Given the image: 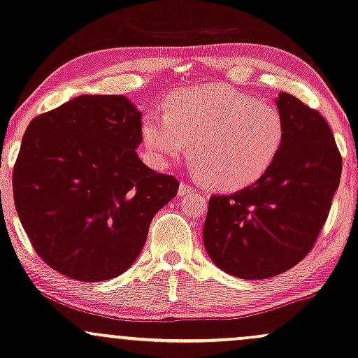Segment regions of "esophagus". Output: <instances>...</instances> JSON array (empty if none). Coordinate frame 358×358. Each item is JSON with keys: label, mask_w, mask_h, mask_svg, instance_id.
Returning <instances> with one entry per match:
<instances>
[{"label": "esophagus", "mask_w": 358, "mask_h": 358, "mask_svg": "<svg viewBox=\"0 0 358 358\" xmlns=\"http://www.w3.org/2000/svg\"><path fill=\"white\" fill-rule=\"evenodd\" d=\"M192 193H194V188L192 187V185H188L187 182L180 183V188H178L180 196H185V194H192Z\"/></svg>", "instance_id": "1"}]
</instances>
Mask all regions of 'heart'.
Instances as JSON below:
<instances>
[{"label":"heart","instance_id":"b5f03b06","mask_svg":"<svg viewBox=\"0 0 358 358\" xmlns=\"http://www.w3.org/2000/svg\"><path fill=\"white\" fill-rule=\"evenodd\" d=\"M142 142L148 162L166 169L192 148L194 173L210 187L236 192L256 183L282 148L278 108L224 87L196 85L166 101V114L147 112Z\"/></svg>","mask_w":358,"mask_h":358}]
</instances>
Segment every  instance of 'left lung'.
<instances>
[{
  "instance_id": "1",
  "label": "left lung",
  "mask_w": 358,
  "mask_h": 358,
  "mask_svg": "<svg viewBox=\"0 0 358 358\" xmlns=\"http://www.w3.org/2000/svg\"><path fill=\"white\" fill-rule=\"evenodd\" d=\"M275 106L286 137L274 164L250 187L208 203L203 243L239 279L286 273L312 250L341 183L342 157L322 115L287 92Z\"/></svg>"
}]
</instances>
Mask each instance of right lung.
<instances>
[{
  "instance_id": "obj_1",
  "label": "right lung",
  "mask_w": 358,
  "mask_h": 358,
  "mask_svg": "<svg viewBox=\"0 0 358 358\" xmlns=\"http://www.w3.org/2000/svg\"><path fill=\"white\" fill-rule=\"evenodd\" d=\"M142 112L125 96H79L31 120L13 194L41 259L83 282L125 273L152 218L178 192L137 155Z\"/></svg>"
}]
</instances>
